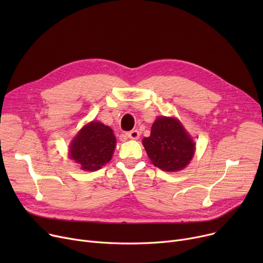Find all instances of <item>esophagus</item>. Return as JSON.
I'll use <instances>...</instances> for the list:
<instances>
[{"label": "esophagus", "instance_id": "esophagus-1", "mask_svg": "<svg viewBox=\"0 0 263 263\" xmlns=\"http://www.w3.org/2000/svg\"><path fill=\"white\" fill-rule=\"evenodd\" d=\"M127 136L129 137V139L136 140V139H139V137H140V132L137 130H132V131L127 132Z\"/></svg>", "mask_w": 263, "mask_h": 263}]
</instances>
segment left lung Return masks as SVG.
<instances>
[{
  "mask_svg": "<svg viewBox=\"0 0 263 263\" xmlns=\"http://www.w3.org/2000/svg\"><path fill=\"white\" fill-rule=\"evenodd\" d=\"M146 153L155 166L165 172L183 170L194 156L195 144L181 122L175 118L159 117L143 140Z\"/></svg>",
  "mask_w": 263,
  "mask_h": 263,
  "instance_id": "1",
  "label": "left lung"
}]
</instances>
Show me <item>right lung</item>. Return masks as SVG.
Returning a JSON list of instances; mask_svg holds the SVG:
<instances>
[{
  "mask_svg": "<svg viewBox=\"0 0 263 263\" xmlns=\"http://www.w3.org/2000/svg\"><path fill=\"white\" fill-rule=\"evenodd\" d=\"M116 139L112 129L98 121L83 127L70 145V158L82 170L95 172L112 159Z\"/></svg>",
  "mask_w": 263,
  "mask_h": 263,
  "instance_id": "add662e5",
  "label": "right lung"
}]
</instances>
